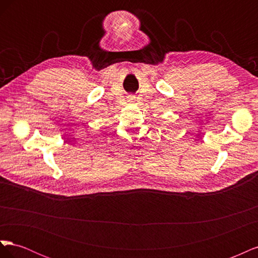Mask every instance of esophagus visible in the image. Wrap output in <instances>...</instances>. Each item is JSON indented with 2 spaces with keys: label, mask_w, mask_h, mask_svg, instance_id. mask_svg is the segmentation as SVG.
I'll return each mask as SVG.
<instances>
[{
  "label": "esophagus",
  "mask_w": 258,
  "mask_h": 258,
  "mask_svg": "<svg viewBox=\"0 0 258 258\" xmlns=\"http://www.w3.org/2000/svg\"><path fill=\"white\" fill-rule=\"evenodd\" d=\"M128 102H130V103H132V102H135V97H132V96H130V97L128 98Z\"/></svg>",
  "instance_id": "34e87169"
}]
</instances>
